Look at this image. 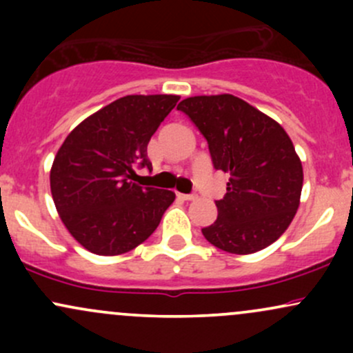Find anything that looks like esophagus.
<instances>
[{
  "mask_svg": "<svg viewBox=\"0 0 353 353\" xmlns=\"http://www.w3.org/2000/svg\"><path fill=\"white\" fill-rule=\"evenodd\" d=\"M177 197L182 201H194L197 199V194H177Z\"/></svg>",
  "mask_w": 353,
  "mask_h": 353,
  "instance_id": "1",
  "label": "esophagus"
}]
</instances>
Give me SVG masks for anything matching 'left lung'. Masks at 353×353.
Returning a JSON list of instances; mask_svg holds the SVG:
<instances>
[{
	"mask_svg": "<svg viewBox=\"0 0 353 353\" xmlns=\"http://www.w3.org/2000/svg\"><path fill=\"white\" fill-rule=\"evenodd\" d=\"M177 109L205 137L214 169L230 176L204 237L230 254L265 249L285 232L301 202L302 163L290 137L272 117L232 94L194 96Z\"/></svg>",
	"mask_w": 353,
	"mask_h": 353,
	"instance_id": "left-lung-1",
	"label": "left lung"
}]
</instances>
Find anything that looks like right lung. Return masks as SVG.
Wrapping results in <instances>:
<instances>
[{
	"mask_svg": "<svg viewBox=\"0 0 353 353\" xmlns=\"http://www.w3.org/2000/svg\"><path fill=\"white\" fill-rule=\"evenodd\" d=\"M179 96H124L74 128L51 168L61 221L89 252L119 255L148 239L176 199L172 190L136 184L151 169L148 143Z\"/></svg>",
	"mask_w": 353,
	"mask_h": 353,
	"instance_id": "obj_1",
	"label": "right lung"
}]
</instances>
